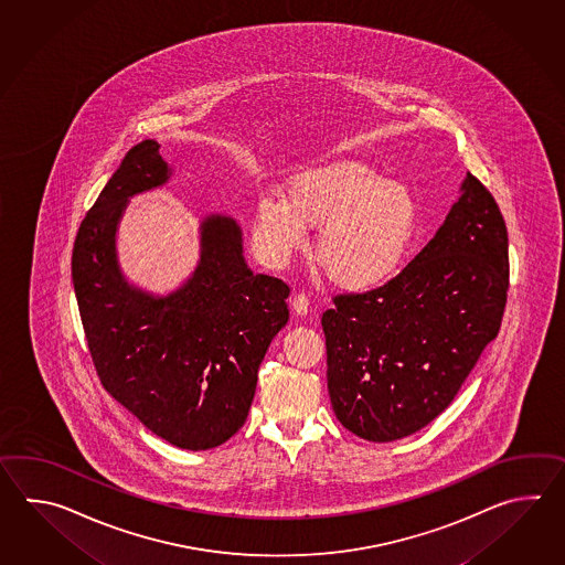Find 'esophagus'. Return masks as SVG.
I'll list each match as a JSON object with an SVG mask.
<instances>
[{"mask_svg":"<svg viewBox=\"0 0 565 565\" xmlns=\"http://www.w3.org/2000/svg\"><path fill=\"white\" fill-rule=\"evenodd\" d=\"M290 307H292V311H295V315H299V317H305V315L309 312V297H307V295H302V292H299V295H295V297H292V300H290Z\"/></svg>","mask_w":565,"mask_h":565,"instance_id":"1","label":"esophagus"}]
</instances>
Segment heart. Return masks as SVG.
I'll use <instances>...</instances> for the list:
<instances>
[{"instance_id":"heart-1","label":"heart","mask_w":565,"mask_h":565,"mask_svg":"<svg viewBox=\"0 0 565 565\" xmlns=\"http://www.w3.org/2000/svg\"><path fill=\"white\" fill-rule=\"evenodd\" d=\"M420 207L404 183L341 159L297 171L282 198L260 195L253 210V244L268 265L299 253L307 228H319L312 263L331 287L363 295L396 277L418 234Z\"/></svg>"}]
</instances>
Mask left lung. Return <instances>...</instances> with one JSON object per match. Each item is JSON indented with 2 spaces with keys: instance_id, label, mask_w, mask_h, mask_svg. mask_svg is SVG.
<instances>
[{
  "instance_id": "left-lung-1",
  "label": "left lung",
  "mask_w": 565,
  "mask_h": 565,
  "mask_svg": "<svg viewBox=\"0 0 565 565\" xmlns=\"http://www.w3.org/2000/svg\"><path fill=\"white\" fill-rule=\"evenodd\" d=\"M509 238L491 192L467 173L445 224L396 278L335 297L321 317L337 420L370 443L443 414L501 329Z\"/></svg>"
}]
</instances>
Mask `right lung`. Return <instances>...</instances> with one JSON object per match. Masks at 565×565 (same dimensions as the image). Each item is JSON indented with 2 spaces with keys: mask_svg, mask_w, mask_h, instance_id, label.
Wrapping results in <instances>:
<instances>
[{
  "mask_svg": "<svg viewBox=\"0 0 565 565\" xmlns=\"http://www.w3.org/2000/svg\"><path fill=\"white\" fill-rule=\"evenodd\" d=\"M153 139L135 145L86 214L74 295L100 384L147 430L185 450L224 445L253 404L258 367L287 324L290 288L246 265L234 217L200 222V260L168 295L122 275L117 230L129 200L171 178Z\"/></svg>",
  "mask_w": 565,
  "mask_h": 565,
  "instance_id": "right-lung-1",
  "label": "right lung"
}]
</instances>
